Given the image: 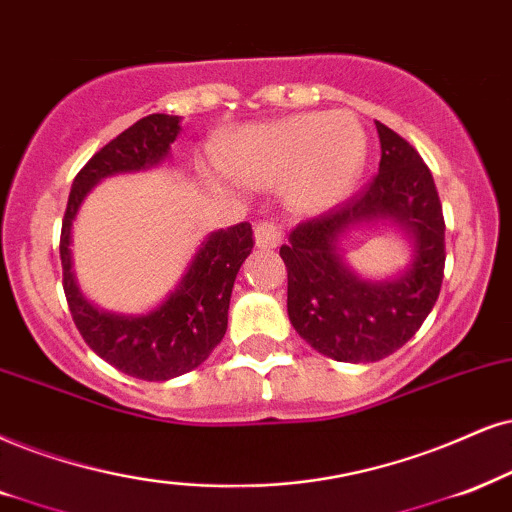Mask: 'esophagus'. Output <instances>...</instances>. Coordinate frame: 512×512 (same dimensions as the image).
Listing matches in <instances>:
<instances>
[{
	"label": "esophagus",
	"mask_w": 512,
	"mask_h": 512,
	"mask_svg": "<svg viewBox=\"0 0 512 512\" xmlns=\"http://www.w3.org/2000/svg\"><path fill=\"white\" fill-rule=\"evenodd\" d=\"M281 226L274 222H260L255 226V243L260 248H276L281 243Z\"/></svg>",
	"instance_id": "obj_1"
}]
</instances>
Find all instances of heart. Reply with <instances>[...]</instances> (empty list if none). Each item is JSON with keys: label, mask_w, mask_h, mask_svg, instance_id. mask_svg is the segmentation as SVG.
<instances>
[{"label": "heart", "mask_w": 512, "mask_h": 512, "mask_svg": "<svg viewBox=\"0 0 512 512\" xmlns=\"http://www.w3.org/2000/svg\"><path fill=\"white\" fill-rule=\"evenodd\" d=\"M368 139L352 113H302L245 127L226 167L250 186L286 184L297 210L316 212L352 193L364 172Z\"/></svg>", "instance_id": "heart-1"}]
</instances>
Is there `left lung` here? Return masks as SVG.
Segmentation results:
<instances>
[{"label": "left lung", "instance_id": "1", "mask_svg": "<svg viewBox=\"0 0 512 512\" xmlns=\"http://www.w3.org/2000/svg\"><path fill=\"white\" fill-rule=\"evenodd\" d=\"M380 167L371 184L290 231L288 316L316 352L335 361H380L406 345L435 307L444 278V215L435 179L416 148L375 122ZM390 218L414 238V262L392 282H364L341 262L337 241L357 223Z\"/></svg>", "mask_w": 512, "mask_h": 512}]
</instances>
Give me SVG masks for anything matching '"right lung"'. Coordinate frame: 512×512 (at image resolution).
I'll use <instances>...</instances> for the list:
<instances>
[{
	"label": "right lung",
	"instance_id": "add662e5",
	"mask_svg": "<svg viewBox=\"0 0 512 512\" xmlns=\"http://www.w3.org/2000/svg\"><path fill=\"white\" fill-rule=\"evenodd\" d=\"M179 129L177 115L153 113L96 151L77 172L61 226L63 290L77 331L103 361L139 380L177 378L210 357L226 333L238 269L255 245L248 222L210 234L181 276L179 286L148 314L101 312L84 300L70 257V231L82 200L111 174L139 172L163 163Z\"/></svg>",
	"mask_w": 512,
	"mask_h": 512
}]
</instances>
